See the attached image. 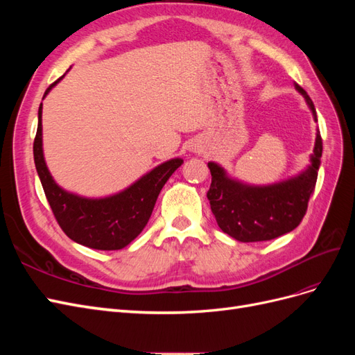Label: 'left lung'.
Listing matches in <instances>:
<instances>
[{
	"mask_svg": "<svg viewBox=\"0 0 355 355\" xmlns=\"http://www.w3.org/2000/svg\"><path fill=\"white\" fill-rule=\"evenodd\" d=\"M295 87L305 98L317 121L313 101L300 85L295 84ZM321 154L323 142L317 128L311 164L299 175L271 185L244 184L210 161L207 166L211 185L207 198L219 228L243 243L272 240L293 231L305 216L309 197L314 192Z\"/></svg>",
	"mask_w": 355,
	"mask_h": 355,
	"instance_id": "obj_1",
	"label": "left lung"
}]
</instances>
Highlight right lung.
I'll return each instance as SVG.
<instances>
[{"label":"right lung","mask_w":355,"mask_h":355,"mask_svg":"<svg viewBox=\"0 0 355 355\" xmlns=\"http://www.w3.org/2000/svg\"><path fill=\"white\" fill-rule=\"evenodd\" d=\"M63 77L50 85L44 98ZM41 116L42 103L38 110L34 161L42 189L63 232L72 241L96 250H120L130 244L146 227L159 191L184 159L166 161L116 194L102 198L81 197L59 187L50 175L42 153Z\"/></svg>","instance_id":"add662e5"}]
</instances>
